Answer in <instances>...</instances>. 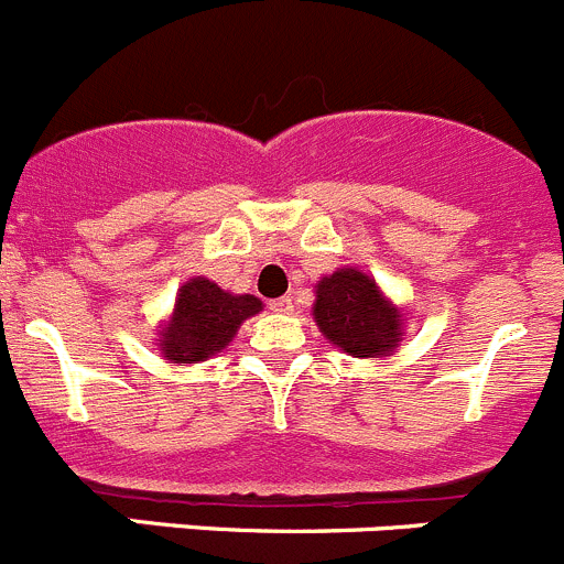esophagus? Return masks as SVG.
<instances>
[{"label": "esophagus", "mask_w": 564, "mask_h": 564, "mask_svg": "<svg viewBox=\"0 0 564 564\" xmlns=\"http://www.w3.org/2000/svg\"><path fill=\"white\" fill-rule=\"evenodd\" d=\"M271 310H273V313H291V310H293V299H291V296L273 299Z\"/></svg>", "instance_id": "1"}]
</instances>
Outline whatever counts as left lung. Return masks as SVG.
Wrapping results in <instances>:
<instances>
[{"label":"left lung","instance_id":"left-lung-1","mask_svg":"<svg viewBox=\"0 0 564 564\" xmlns=\"http://www.w3.org/2000/svg\"><path fill=\"white\" fill-rule=\"evenodd\" d=\"M313 318L326 340L351 357H390L404 335V313L359 268L321 279Z\"/></svg>","mask_w":564,"mask_h":564}]
</instances>
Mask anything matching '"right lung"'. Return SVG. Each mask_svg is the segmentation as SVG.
<instances>
[{
	"instance_id": "1",
	"label": "right lung",
	"mask_w": 564,
	"mask_h": 564,
	"mask_svg": "<svg viewBox=\"0 0 564 564\" xmlns=\"http://www.w3.org/2000/svg\"><path fill=\"white\" fill-rule=\"evenodd\" d=\"M262 310L249 293L221 291L205 276L187 279L176 293L174 313L160 329V351L171 362H205L232 343L240 324Z\"/></svg>"
}]
</instances>
